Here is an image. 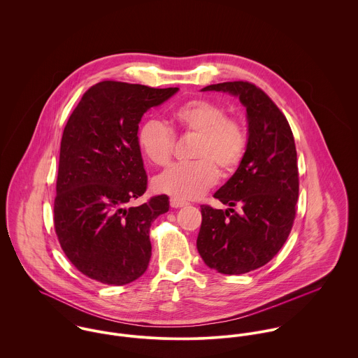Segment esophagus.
Wrapping results in <instances>:
<instances>
[{"instance_id": "obj_1", "label": "esophagus", "mask_w": 358, "mask_h": 358, "mask_svg": "<svg viewBox=\"0 0 358 358\" xmlns=\"http://www.w3.org/2000/svg\"><path fill=\"white\" fill-rule=\"evenodd\" d=\"M171 206L172 208H182V206H186L187 203L183 201V200H179V199H175V197H171Z\"/></svg>"}]
</instances>
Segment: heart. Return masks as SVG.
Returning a JSON list of instances; mask_svg holds the SVG:
<instances>
[{"label":"heart","instance_id":"obj_1","mask_svg":"<svg viewBox=\"0 0 358 358\" xmlns=\"http://www.w3.org/2000/svg\"><path fill=\"white\" fill-rule=\"evenodd\" d=\"M175 122L186 132L196 134L192 162L172 165L154 179V189L179 200H193L204 194L217 179V169L229 175L241 164L247 146V132L240 122L227 118L219 103L194 99L173 111ZM138 146L154 165L171 161L175 148L173 131L159 120H145L138 129Z\"/></svg>","mask_w":358,"mask_h":358}]
</instances>
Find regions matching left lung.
Instances as JSON below:
<instances>
[{
  "label": "left lung",
  "mask_w": 358,
  "mask_h": 358,
  "mask_svg": "<svg viewBox=\"0 0 358 358\" xmlns=\"http://www.w3.org/2000/svg\"><path fill=\"white\" fill-rule=\"evenodd\" d=\"M237 96L247 108L248 146L233 176L213 194L226 210L201 205L197 250L222 274H244L264 266L287 241L299 196L296 148L285 115L247 81L208 85ZM233 206H240L236 213Z\"/></svg>",
  "instance_id": "1"
}]
</instances>
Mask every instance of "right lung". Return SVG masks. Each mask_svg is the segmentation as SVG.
I'll list each match as a JSON object with an SVG mask.
<instances>
[{"label": "right lung", "mask_w": 358, "mask_h": 358, "mask_svg": "<svg viewBox=\"0 0 358 358\" xmlns=\"http://www.w3.org/2000/svg\"><path fill=\"white\" fill-rule=\"evenodd\" d=\"M178 91L102 81L84 94L64 127L55 230L69 260L102 284L125 285L148 270L150 226L168 212L169 199L129 205L148 187L136 136L143 114Z\"/></svg>", "instance_id": "add662e5"}]
</instances>
